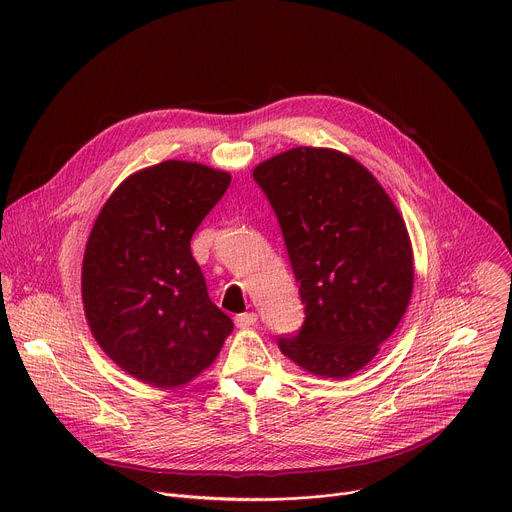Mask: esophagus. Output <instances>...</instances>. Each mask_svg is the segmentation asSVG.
<instances>
[{"mask_svg":"<svg viewBox=\"0 0 512 512\" xmlns=\"http://www.w3.org/2000/svg\"><path fill=\"white\" fill-rule=\"evenodd\" d=\"M235 324H237V328H251V326L257 324V314H253V312L239 314V316L235 318Z\"/></svg>","mask_w":512,"mask_h":512,"instance_id":"obj_1","label":"esophagus"}]
</instances>
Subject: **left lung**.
<instances>
[{
    "label": "left lung",
    "instance_id": "8db88e82",
    "mask_svg": "<svg viewBox=\"0 0 512 512\" xmlns=\"http://www.w3.org/2000/svg\"><path fill=\"white\" fill-rule=\"evenodd\" d=\"M300 281L306 322L283 356L322 379H348L397 330L413 294L401 212L358 160L332 148L277 154L253 168Z\"/></svg>",
    "mask_w": 512,
    "mask_h": 512
}]
</instances>
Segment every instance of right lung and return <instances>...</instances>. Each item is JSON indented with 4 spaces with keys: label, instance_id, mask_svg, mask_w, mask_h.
<instances>
[{
    "label": "right lung",
    "instance_id": "right-lung-1",
    "mask_svg": "<svg viewBox=\"0 0 512 512\" xmlns=\"http://www.w3.org/2000/svg\"><path fill=\"white\" fill-rule=\"evenodd\" d=\"M231 174L166 160L127 176L91 229L81 273L85 318L121 371L178 389L206 371L233 320L206 291L190 239Z\"/></svg>",
    "mask_w": 512,
    "mask_h": 512
}]
</instances>
